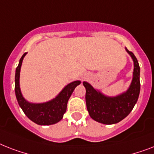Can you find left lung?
<instances>
[{"mask_svg":"<svg viewBox=\"0 0 154 154\" xmlns=\"http://www.w3.org/2000/svg\"><path fill=\"white\" fill-rule=\"evenodd\" d=\"M134 61V72L131 84L126 91L115 97L106 96L86 82L83 85L86 89L85 101L92 119L105 125L118 123L126 117L134 109L140 94V66L136 57L125 48Z\"/></svg>","mask_w":154,"mask_h":154,"instance_id":"left-lung-1","label":"left lung"}]
</instances>
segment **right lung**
Here are the masks:
<instances>
[{"mask_svg":"<svg viewBox=\"0 0 154 154\" xmlns=\"http://www.w3.org/2000/svg\"><path fill=\"white\" fill-rule=\"evenodd\" d=\"M27 53L20 59L15 73V94L17 102L25 114L32 122L40 125H49L57 123L66 112L67 103L75 88L81 84V81H75L68 84L55 98L43 103L29 102L23 97L20 88V72L22 61Z\"/></svg>","mask_w":154,"mask_h":154,"instance_id":"1","label":"right lung"}]
</instances>
